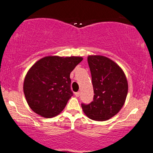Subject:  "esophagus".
<instances>
[{
	"instance_id": "34e87169",
	"label": "esophagus",
	"mask_w": 153,
	"mask_h": 153,
	"mask_svg": "<svg viewBox=\"0 0 153 153\" xmlns=\"http://www.w3.org/2000/svg\"><path fill=\"white\" fill-rule=\"evenodd\" d=\"M79 95H80V92H79V91L76 92V93H75V96H76V97H79Z\"/></svg>"
}]
</instances>
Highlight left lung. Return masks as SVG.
Wrapping results in <instances>:
<instances>
[{
    "label": "left lung",
    "instance_id": "left-lung-1",
    "mask_svg": "<svg viewBox=\"0 0 153 153\" xmlns=\"http://www.w3.org/2000/svg\"><path fill=\"white\" fill-rule=\"evenodd\" d=\"M88 62L94 88L93 101L82 103L87 117L104 121L121 109L128 93V82L123 70L114 62L102 56H89Z\"/></svg>",
    "mask_w": 153,
    "mask_h": 153
}]
</instances>
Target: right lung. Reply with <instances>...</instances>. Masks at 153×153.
<instances>
[{
    "mask_svg": "<svg viewBox=\"0 0 153 153\" xmlns=\"http://www.w3.org/2000/svg\"><path fill=\"white\" fill-rule=\"evenodd\" d=\"M82 57L46 56L29 70L24 82V93L29 106L46 118L58 115L73 96L71 72Z\"/></svg>",
    "mask_w": 153,
    "mask_h": 153,
    "instance_id": "1",
    "label": "right lung"
}]
</instances>
